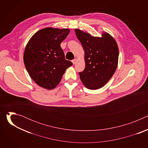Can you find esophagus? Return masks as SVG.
Returning <instances> with one entry per match:
<instances>
[{"label":"esophagus","instance_id":"34e87169","mask_svg":"<svg viewBox=\"0 0 148 148\" xmlns=\"http://www.w3.org/2000/svg\"><path fill=\"white\" fill-rule=\"evenodd\" d=\"M77 61V60L76 58H75V59H74V60H72V62H73V64H75Z\"/></svg>","mask_w":148,"mask_h":148}]
</instances>
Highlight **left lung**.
Listing matches in <instances>:
<instances>
[{
    "mask_svg": "<svg viewBox=\"0 0 148 148\" xmlns=\"http://www.w3.org/2000/svg\"><path fill=\"white\" fill-rule=\"evenodd\" d=\"M75 32L85 51L86 67L79 73L80 79L87 88L99 89L111 78L116 69L119 56L116 42L107 33L97 37L79 29H75Z\"/></svg>",
    "mask_w": 148,
    "mask_h": 148,
    "instance_id": "left-lung-1",
    "label": "left lung"
}]
</instances>
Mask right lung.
I'll return each instance as SVG.
<instances>
[{"label":"right lung","mask_w":148,"mask_h":148,"mask_svg":"<svg viewBox=\"0 0 148 148\" xmlns=\"http://www.w3.org/2000/svg\"><path fill=\"white\" fill-rule=\"evenodd\" d=\"M70 33L67 29L47 27L36 32L25 48L23 60L30 76L39 86L54 88L73 63L65 59L60 46Z\"/></svg>","instance_id":"add662e5"}]
</instances>
